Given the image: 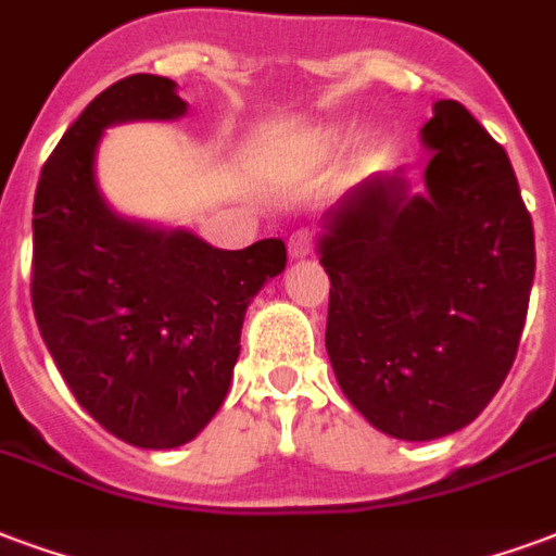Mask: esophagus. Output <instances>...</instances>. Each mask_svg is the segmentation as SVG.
Here are the masks:
<instances>
[{
	"mask_svg": "<svg viewBox=\"0 0 556 556\" xmlns=\"http://www.w3.org/2000/svg\"><path fill=\"white\" fill-rule=\"evenodd\" d=\"M313 254V233L307 228H299L290 237V257H307Z\"/></svg>",
	"mask_w": 556,
	"mask_h": 556,
	"instance_id": "1",
	"label": "esophagus"
}]
</instances>
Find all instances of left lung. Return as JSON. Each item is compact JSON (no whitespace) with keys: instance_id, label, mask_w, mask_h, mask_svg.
<instances>
[{"instance_id":"obj_1","label":"left lung","mask_w":556,"mask_h":556,"mask_svg":"<svg viewBox=\"0 0 556 556\" xmlns=\"http://www.w3.org/2000/svg\"><path fill=\"white\" fill-rule=\"evenodd\" d=\"M428 195L369 178L328 216L325 349L375 428L425 442L460 431L519 352L536 249L510 157L454 99L421 128Z\"/></svg>"}]
</instances>
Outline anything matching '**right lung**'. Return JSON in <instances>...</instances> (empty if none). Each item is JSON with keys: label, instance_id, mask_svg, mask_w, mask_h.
Segmentation results:
<instances>
[{"label": "right lung", "instance_id": "add662e5", "mask_svg": "<svg viewBox=\"0 0 556 556\" xmlns=\"http://www.w3.org/2000/svg\"><path fill=\"white\" fill-rule=\"evenodd\" d=\"M164 75H128L87 104L35 193L31 307L75 402L140 448H175L214 419L254 293L287 266L278 237L240 252L128 223L93 178L99 137L125 119H175Z\"/></svg>", "mask_w": 556, "mask_h": 556}]
</instances>
